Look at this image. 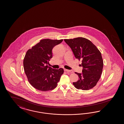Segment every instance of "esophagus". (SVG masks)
Segmentation results:
<instances>
[{"label":"esophagus","mask_w":124,"mask_h":124,"mask_svg":"<svg viewBox=\"0 0 124 124\" xmlns=\"http://www.w3.org/2000/svg\"><path fill=\"white\" fill-rule=\"evenodd\" d=\"M64 70L65 71H66L68 73H73V71L72 70H66V69H64Z\"/></svg>","instance_id":"obj_1"}]
</instances>
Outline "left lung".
Returning <instances> with one entry per match:
<instances>
[{
	"mask_svg": "<svg viewBox=\"0 0 124 124\" xmlns=\"http://www.w3.org/2000/svg\"><path fill=\"white\" fill-rule=\"evenodd\" d=\"M76 59L82 60V73L75 72L79 80L73 83L77 89L87 90L95 86L101 78L103 67L101 54L96 46L85 38L65 39Z\"/></svg>",
	"mask_w": 124,
	"mask_h": 124,
	"instance_id": "obj_1",
	"label": "left lung"
}]
</instances>
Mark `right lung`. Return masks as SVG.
Masks as SVG:
<instances>
[{"instance_id":"obj_1","label":"right lung","mask_w":124,"mask_h":124,"mask_svg":"<svg viewBox=\"0 0 124 124\" xmlns=\"http://www.w3.org/2000/svg\"><path fill=\"white\" fill-rule=\"evenodd\" d=\"M63 39H43L29 49L23 64L25 73L31 85L38 90L46 91L56 88L64 70L54 69L48 66L52 58V49Z\"/></svg>"}]
</instances>
